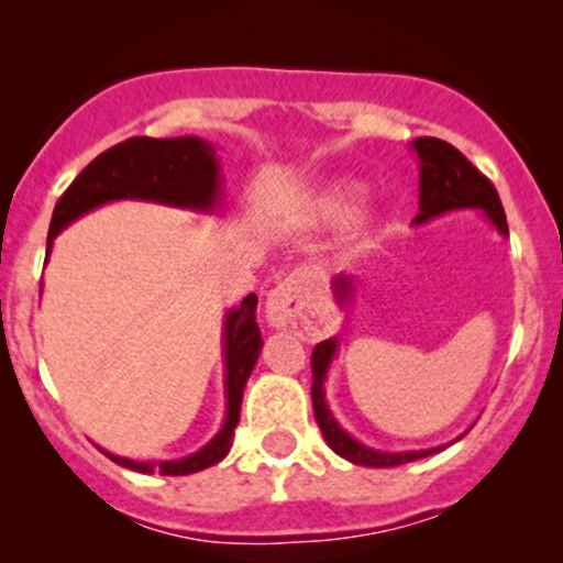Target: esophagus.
Listing matches in <instances>:
<instances>
[{
    "label": "esophagus",
    "instance_id": "esophagus-1",
    "mask_svg": "<svg viewBox=\"0 0 563 563\" xmlns=\"http://www.w3.org/2000/svg\"><path fill=\"white\" fill-rule=\"evenodd\" d=\"M309 288V275L307 273H294L288 275L280 286L269 290L267 307V322L275 331H290V328L301 325V307H303V294Z\"/></svg>",
    "mask_w": 563,
    "mask_h": 563
}]
</instances>
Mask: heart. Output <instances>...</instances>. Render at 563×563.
Wrapping results in <instances>:
<instances>
[{"instance_id":"heart-1","label":"heart","mask_w":563,"mask_h":563,"mask_svg":"<svg viewBox=\"0 0 563 563\" xmlns=\"http://www.w3.org/2000/svg\"><path fill=\"white\" fill-rule=\"evenodd\" d=\"M365 198V185L354 183V179H339V183L325 185L314 198V214L322 222L339 224L357 211V206Z\"/></svg>"}]
</instances>
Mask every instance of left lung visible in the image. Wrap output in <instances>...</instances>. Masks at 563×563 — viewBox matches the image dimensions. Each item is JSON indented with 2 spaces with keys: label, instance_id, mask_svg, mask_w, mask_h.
I'll return each mask as SVG.
<instances>
[{
  "label": "left lung",
  "instance_id": "obj_1",
  "mask_svg": "<svg viewBox=\"0 0 563 563\" xmlns=\"http://www.w3.org/2000/svg\"><path fill=\"white\" fill-rule=\"evenodd\" d=\"M412 151H416L418 161H421V214L416 217V224L429 222L439 214H448L455 209H482L489 222L500 230V235H508L506 211H503L500 196H497L495 185L489 183L484 174L476 169L471 161L463 156L457 147L450 142L437 137H418L412 140ZM333 294L339 303H346L352 296V277L339 275L333 280ZM335 339L320 341L312 352V407L318 426L331 444L335 455L346 457L349 463L371 468H391L402 466V463L418 461V457L434 455V452L444 448L431 450H410V452H380L373 448H365L357 439L349 437L335 418L331 416V407L325 402V373L331 367V360L335 354Z\"/></svg>",
  "mask_w": 563,
  "mask_h": 563
}]
</instances>
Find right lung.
Listing matches in <instances>:
<instances>
[{
  "instance_id": "1",
  "label": "right lung",
  "mask_w": 563,
  "mask_h": 563,
  "mask_svg": "<svg viewBox=\"0 0 563 563\" xmlns=\"http://www.w3.org/2000/svg\"><path fill=\"white\" fill-rule=\"evenodd\" d=\"M219 161L211 142L200 137H129L111 151L100 153L92 164L84 169L68 190L63 192L53 211L47 235V256L53 249L57 232L68 228L74 219H79L97 206L108 200L137 198L156 200V203L179 206V209L211 211L219 200ZM262 352V331L256 325V294H249L241 307L230 309L224 320V391H228V418H224L219 434L206 448L179 461L140 463L129 457L111 455L119 466L140 471V474L185 476L203 471L222 461L232 448V434L241 421V402L245 380L254 371Z\"/></svg>"
}]
</instances>
